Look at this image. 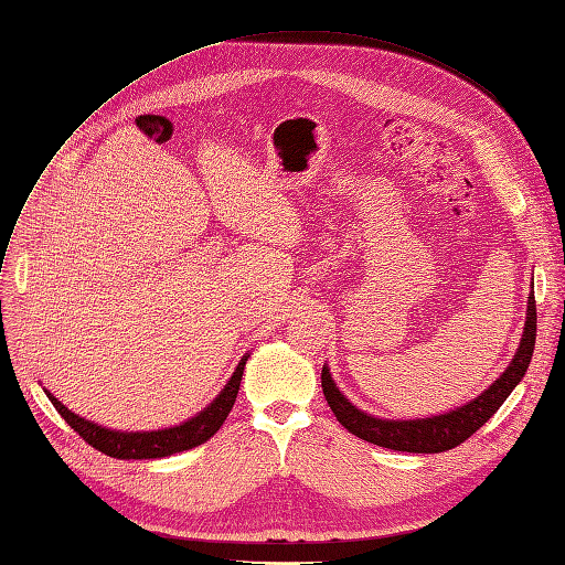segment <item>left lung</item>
Segmentation results:
<instances>
[{"mask_svg":"<svg viewBox=\"0 0 565 565\" xmlns=\"http://www.w3.org/2000/svg\"><path fill=\"white\" fill-rule=\"evenodd\" d=\"M535 332H537V313H535V295L531 291L526 327H523V337L512 364L504 369V374L489 387V391H483L477 399L456 408V412L441 414V416L418 418V420H383V418L369 416L339 393V387L334 385L332 376H329L327 366H322V393L329 408L334 412L337 420L355 437L372 441L376 446H385V449H393V451L441 454V451L456 449L458 444L470 439L479 427L498 412L502 402L510 397V393L523 379V374H526V369L531 364L533 348H535Z\"/></svg>","mask_w":565,"mask_h":565,"instance_id":"8db88e82","label":"left lung"}]
</instances>
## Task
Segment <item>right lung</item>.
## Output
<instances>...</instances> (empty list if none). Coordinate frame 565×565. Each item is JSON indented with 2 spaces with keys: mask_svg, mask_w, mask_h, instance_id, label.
<instances>
[{
  "mask_svg": "<svg viewBox=\"0 0 565 565\" xmlns=\"http://www.w3.org/2000/svg\"><path fill=\"white\" fill-rule=\"evenodd\" d=\"M247 355L241 360V364L233 372L231 381L224 385V391L215 397L205 412L199 416H193L191 420L168 427V430H157V433H119V430H107L103 425H95L82 416L72 414L65 404L57 402L51 393L49 399L55 406V412L61 414L72 430L79 435L86 444H90L93 449L103 451L105 456L111 458H121V460H147V458H166L180 451H189L193 446H199L207 441L212 435H215L222 423L226 420L228 412L233 408V402H236L238 387L243 381V369H245Z\"/></svg>",
  "mask_w": 565,
  "mask_h": 565,
  "instance_id": "add662e5",
  "label": "right lung"
}]
</instances>
